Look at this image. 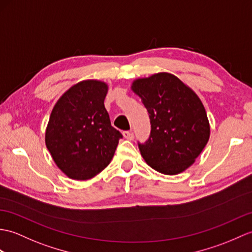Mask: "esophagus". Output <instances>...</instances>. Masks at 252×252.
<instances>
[{"label":"esophagus","mask_w":252,"mask_h":252,"mask_svg":"<svg viewBox=\"0 0 252 252\" xmlns=\"http://www.w3.org/2000/svg\"><path fill=\"white\" fill-rule=\"evenodd\" d=\"M124 137L126 139H128V140H132L134 138V134L131 132V131H126L124 132Z\"/></svg>","instance_id":"1"}]
</instances>
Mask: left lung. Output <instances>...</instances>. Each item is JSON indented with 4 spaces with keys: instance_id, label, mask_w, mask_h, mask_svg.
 I'll list each match as a JSON object with an SVG mask.
<instances>
[{
    "instance_id": "8db88e82",
    "label": "left lung",
    "mask_w": 252,
    "mask_h": 252,
    "mask_svg": "<svg viewBox=\"0 0 252 252\" xmlns=\"http://www.w3.org/2000/svg\"><path fill=\"white\" fill-rule=\"evenodd\" d=\"M149 114L151 132L138 144L146 163L165 175L183 173L205 148L210 126L205 107L190 87L166 72L132 83Z\"/></svg>"
}]
</instances>
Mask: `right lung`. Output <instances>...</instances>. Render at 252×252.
Instances as JSON below:
<instances>
[{"label":"right lung","instance_id":"add662e5","mask_svg":"<svg viewBox=\"0 0 252 252\" xmlns=\"http://www.w3.org/2000/svg\"><path fill=\"white\" fill-rule=\"evenodd\" d=\"M107 91L104 81H79L63 93L52 109L46 147L68 178L91 179L113 159L122 135L110 125L104 106Z\"/></svg>","mask_w":252,"mask_h":252}]
</instances>
